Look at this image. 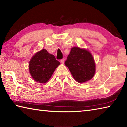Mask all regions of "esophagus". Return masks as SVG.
I'll return each mask as SVG.
<instances>
[{"label": "esophagus", "instance_id": "1", "mask_svg": "<svg viewBox=\"0 0 127 127\" xmlns=\"http://www.w3.org/2000/svg\"><path fill=\"white\" fill-rule=\"evenodd\" d=\"M64 62H65V59H62L61 60V62L62 64H64Z\"/></svg>", "mask_w": 127, "mask_h": 127}]
</instances>
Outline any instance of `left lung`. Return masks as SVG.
Returning <instances> with one entry per match:
<instances>
[{"label":"left lung","instance_id":"obj_1","mask_svg":"<svg viewBox=\"0 0 127 127\" xmlns=\"http://www.w3.org/2000/svg\"><path fill=\"white\" fill-rule=\"evenodd\" d=\"M65 65L75 80L83 83L91 79L96 70L95 63L91 54L85 49L73 47L70 50Z\"/></svg>","mask_w":127,"mask_h":127}]
</instances>
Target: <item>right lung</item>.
<instances>
[{"label": "right lung", "instance_id": "obj_1", "mask_svg": "<svg viewBox=\"0 0 127 127\" xmlns=\"http://www.w3.org/2000/svg\"><path fill=\"white\" fill-rule=\"evenodd\" d=\"M60 62L54 55L42 49L34 55L29 62V72L35 81L45 83L51 78Z\"/></svg>", "mask_w": 127, "mask_h": 127}]
</instances>
